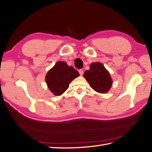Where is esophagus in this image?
I'll return each mask as SVG.
<instances>
[{"label":"esophagus","mask_w":152,"mask_h":152,"mask_svg":"<svg viewBox=\"0 0 152 152\" xmlns=\"http://www.w3.org/2000/svg\"><path fill=\"white\" fill-rule=\"evenodd\" d=\"M78 72H79V73H80V74L81 76H82L83 75V70H82V69H80L79 70H78Z\"/></svg>","instance_id":"obj_1"}]
</instances>
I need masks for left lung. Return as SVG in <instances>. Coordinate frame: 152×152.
I'll use <instances>...</instances> for the list:
<instances>
[{
    "instance_id": "1",
    "label": "left lung",
    "mask_w": 152,
    "mask_h": 152,
    "mask_svg": "<svg viewBox=\"0 0 152 152\" xmlns=\"http://www.w3.org/2000/svg\"><path fill=\"white\" fill-rule=\"evenodd\" d=\"M83 76L91 88L96 92L105 93L112 86L110 75L101 63L91 64L90 69L86 70Z\"/></svg>"
}]
</instances>
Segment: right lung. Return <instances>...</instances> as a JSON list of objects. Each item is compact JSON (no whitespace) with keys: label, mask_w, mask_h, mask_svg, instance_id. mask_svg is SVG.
I'll list each match as a JSON object with an SVG mask.
<instances>
[{"label":"right lung","mask_w":152,"mask_h":152,"mask_svg":"<svg viewBox=\"0 0 152 152\" xmlns=\"http://www.w3.org/2000/svg\"><path fill=\"white\" fill-rule=\"evenodd\" d=\"M79 76L72 66L63 61L57 62L48 72L46 80L48 88L55 95H61L69 88L70 83Z\"/></svg>","instance_id":"obj_1"}]
</instances>
